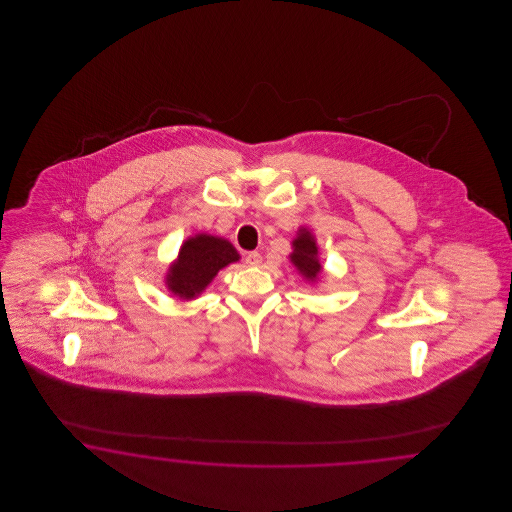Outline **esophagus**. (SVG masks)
Returning <instances> with one entry per match:
<instances>
[{
  "instance_id": "obj_1",
  "label": "esophagus",
  "mask_w": 512,
  "mask_h": 512,
  "mask_svg": "<svg viewBox=\"0 0 512 512\" xmlns=\"http://www.w3.org/2000/svg\"><path fill=\"white\" fill-rule=\"evenodd\" d=\"M246 263L249 266H259V264L263 263V255L257 253V251H249L248 255H246Z\"/></svg>"
}]
</instances>
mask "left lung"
<instances>
[{
	"label": "left lung",
	"instance_id": "left-lung-1",
	"mask_svg": "<svg viewBox=\"0 0 512 512\" xmlns=\"http://www.w3.org/2000/svg\"><path fill=\"white\" fill-rule=\"evenodd\" d=\"M291 246H293V251H291L289 259L295 266L296 272L306 281L317 283L323 274V264L319 257L321 253H319L315 234L311 233L308 227H298Z\"/></svg>",
	"mask_w": 512,
	"mask_h": 512
}]
</instances>
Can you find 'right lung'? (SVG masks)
<instances>
[{
  "label": "right lung",
  "mask_w": 512,
  "mask_h": 512,
  "mask_svg": "<svg viewBox=\"0 0 512 512\" xmlns=\"http://www.w3.org/2000/svg\"><path fill=\"white\" fill-rule=\"evenodd\" d=\"M240 253L221 236L197 233L184 240L178 257L165 274V287L180 300H195L214 281L219 270L238 263Z\"/></svg>",
  "instance_id": "add662e5"
}]
</instances>
